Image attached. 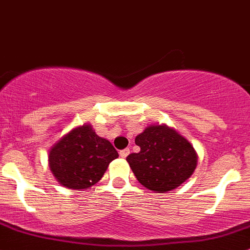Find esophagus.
<instances>
[{
    "label": "esophagus",
    "mask_w": 250,
    "mask_h": 250,
    "mask_svg": "<svg viewBox=\"0 0 250 250\" xmlns=\"http://www.w3.org/2000/svg\"><path fill=\"white\" fill-rule=\"evenodd\" d=\"M129 152H130V150L127 147V148H125V150H121V151H120V156H121V157H122V158H125L128 155H129Z\"/></svg>",
    "instance_id": "esophagus-1"
}]
</instances>
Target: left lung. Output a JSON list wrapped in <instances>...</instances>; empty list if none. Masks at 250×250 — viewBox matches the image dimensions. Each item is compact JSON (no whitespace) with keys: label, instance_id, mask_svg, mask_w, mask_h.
Masks as SVG:
<instances>
[{"label":"left lung","instance_id":"1","mask_svg":"<svg viewBox=\"0 0 250 250\" xmlns=\"http://www.w3.org/2000/svg\"><path fill=\"white\" fill-rule=\"evenodd\" d=\"M138 153L127 157L138 181L151 191L174 190L192 175L197 166L193 146L167 125H150L135 138Z\"/></svg>","mask_w":250,"mask_h":250}]
</instances>
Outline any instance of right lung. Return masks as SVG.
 <instances>
[{
    "mask_svg": "<svg viewBox=\"0 0 250 250\" xmlns=\"http://www.w3.org/2000/svg\"><path fill=\"white\" fill-rule=\"evenodd\" d=\"M118 152L89 125L75 128L49 151V167L62 185L82 190L97 184Z\"/></svg>",
    "mask_w": 250,
    "mask_h": 250,
    "instance_id": "obj_1",
    "label": "right lung"
}]
</instances>
